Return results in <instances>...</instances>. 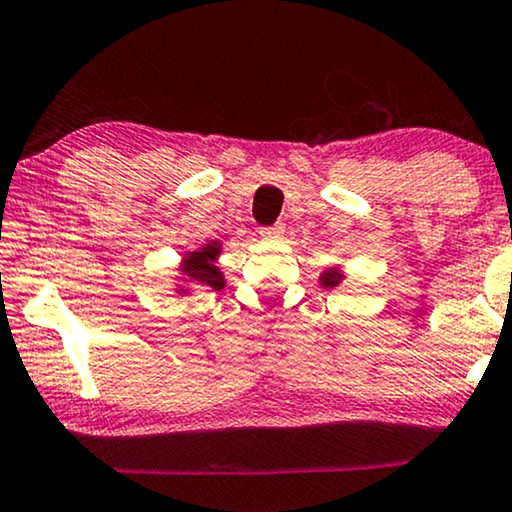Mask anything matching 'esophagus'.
I'll return each instance as SVG.
<instances>
[{
  "instance_id": "1",
  "label": "esophagus",
  "mask_w": 512,
  "mask_h": 512,
  "mask_svg": "<svg viewBox=\"0 0 512 512\" xmlns=\"http://www.w3.org/2000/svg\"><path fill=\"white\" fill-rule=\"evenodd\" d=\"M285 235V225L277 223V225H270V227H261V237L263 239H282Z\"/></svg>"
}]
</instances>
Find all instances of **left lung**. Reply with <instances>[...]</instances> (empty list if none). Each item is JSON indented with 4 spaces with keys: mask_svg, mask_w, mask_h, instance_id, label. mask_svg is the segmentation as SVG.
I'll return each instance as SVG.
<instances>
[{
    "mask_svg": "<svg viewBox=\"0 0 512 512\" xmlns=\"http://www.w3.org/2000/svg\"><path fill=\"white\" fill-rule=\"evenodd\" d=\"M344 268L342 266H330V268H325L323 273H320V287H325V289H334V287H339L344 282Z\"/></svg>",
    "mask_w": 512,
    "mask_h": 512,
    "instance_id": "obj_1",
    "label": "left lung"
}]
</instances>
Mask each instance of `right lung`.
Listing matches in <instances>:
<instances>
[{
	"label": "right lung",
	"instance_id": "right-lung-1",
	"mask_svg": "<svg viewBox=\"0 0 512 512\" xmlns=\"http://www.w3.org/2000/svg\"><path fill=\"white\" fill-rule=\"evenodd\" d=\"M223 254V242L220 239H211V242L201 244L199 249L187 251L185 258L178 266V277H175V292L189 294L192 285H204L211 289H223L225 287V275L218 268V256Z\"/></svg>",
	"mask_w": 512,
	"mask_h": 512
}]
</instances>
